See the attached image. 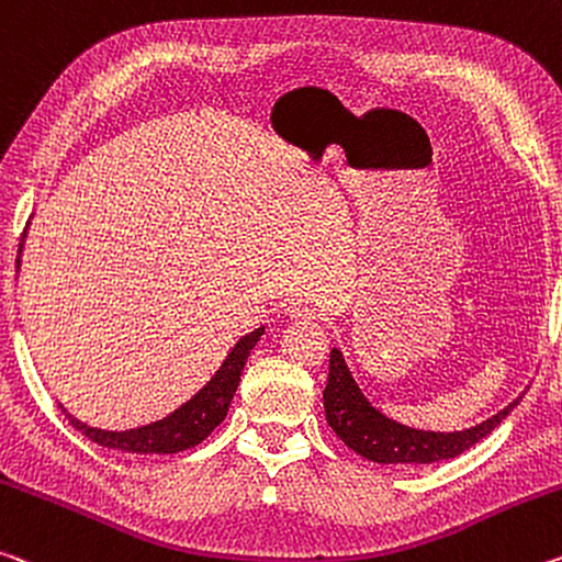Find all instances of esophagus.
<instances>
[{"label":"esophagus","mask_w":562,"mask_h":562,"mask_svg":"<svg viewBox=\"0 0 562 562\" xmlns=\"http://www.w3.org/2000/svg\"><path fill=\"white\" fill-rule=\"evenodd\" d=\"M290 319H295V323H313V319H317V313L313 307H305V305H292L288 310Z\"/></svg>","instance_id":"1"}]
</instances>
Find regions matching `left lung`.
<instances>
[{
  "label": "left lung",
  "instance_id": "8db88e82",
  "mask_svg": "<svg viewBox=\"0 0 562 562\" xmlns=\"http://www.w3.org/2000/svg\"><path fill=\"white\" fill-rule=\"evenodd\" d=\"M323 400L327 423L337 432V438L364 460L382 462V465H390V462H435L456 458L468 448H473L485 435L493 432L505 420V415L520 403L518 397L515 403L490 417V420L462 432L413 430V427L387 420L385 415L378 413L364 400L360 387L355 385L350 370H347L340 350L329 352V378Z\"/></svg>",
  "mask_w": 562,
  "mask_h": 562
}]
</instances>
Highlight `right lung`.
I'll return each instance as SVG.
<instances>
[{"instance_id": "right-lung-1", "label": "right lung", "mask_w": 562, "mask_h": 562, "mask_svg": "<svg viewBox=\"0 0 562 562\" xmlns=\"http://www.w3.org/2000/svg\"><path fill=\"white\" fill-rule=\"evenodd\" d=\"M16 265H20V257H16ZM262 333L265 327L245 335L243 340L235 345V350L227 355V360L222 362V368L215 372V378H212L207 385H204L200 393L190 400V403H184L180 409H175V413L167 415L165 420L137 427V430L112 432V430H97V427L79 423L77 417L69 415L65 407L61 405L59 407L69 420V425L77 427V430L87 435L92 442L102 445V448L139 452V456H153V452H157V456H172V452L190 450L194 445H200L222 420H225L229 400H233L235 390L239 385V375H243L247 355L257 345V340H260Z\"/></svg>"}]
</instances>
